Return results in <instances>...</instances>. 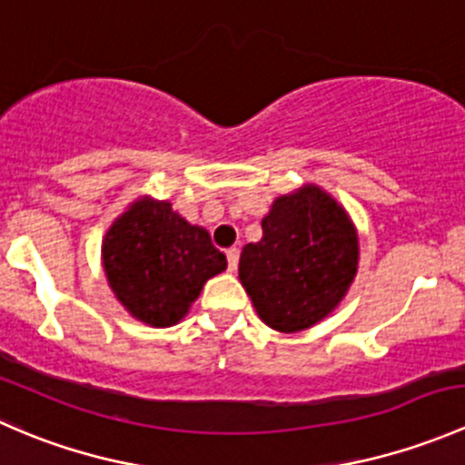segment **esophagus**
<instances>
[{
  "label": "esophagus",
  "instance_id": "esophagus-1",
  "mask_svg": "<svg viewBox=\"0 0 465 465\" xmlns=\"http://www.w3.org/2000/svg\"><path fill=\"white\" fill-rule=\"evenodd\" d=\"M238 259H241V250H238V247H229L227 250V265H229V270H236L238 267Z\"/></svg>",
  "mask_w": 465,
  "mask_h": 465
}]
</instances>
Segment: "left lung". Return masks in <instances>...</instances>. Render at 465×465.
Here are the masks:
<instances>
[{
  "instance_id": "obj_1",
  "label": "left lung",
  "mask_w": 465,
  "mask_h": 465,
  "mask_svg": "<svg viewBox=\"0 0 465 465\" xmlns=\"http://www.w3.org/2000/svg\"><path fill=\"white\" fill-rule=\"evenodd\" d=\"M262 238L242 247L238 276L270 328L297 332L322 322L358 272L349 215L317 186L274 200Z\"/></svg>"
}]
</instances>
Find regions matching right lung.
I'll return each mask as SVG.
<instances>
[{
    "label": "right lung",
    "instance_id": "obj_1",
    "mask_svg": "<svg viewBox=\"0 0 465 465\" xmlns=\"http://www.w3.org/2000/svg\"><path fill=\"white\" fill-rule=\"evenodd\" d=\"M103 267L116 299L137 320L163 328L189 312L227 259L206 229L186 223L168 203L143 198L105 233Z\"/></svg>",
    "mask_w": 465,
    "mask_h": 465
}]
</instances>
